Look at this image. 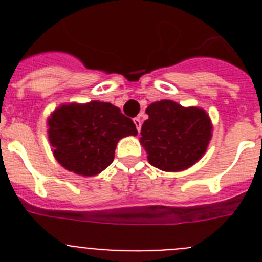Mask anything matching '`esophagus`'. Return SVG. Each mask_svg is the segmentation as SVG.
Listing matches in <instances>:
<instances>
[{
	"mask_svg": "<svg viewBox=\"0 0 262 262\" xmlns=\"http://www.w3.org/2000/svg\"><path fill=\"white\" fill-rule=\"evenodd\" d=\"M134 123H135L136 129L140 131V128H142V119L140 118H134Z\"/></svg>",
	"mask_w": 262,
	"mask_h": 262,
	"instance_id": "esophagus-1",
	"label": "esophagus"
}]
</instances>
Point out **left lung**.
Returning <instances> with one entry per match:
<instances>
[{"label": "left lung", "mask_w": 262, "mask_h": 262, "mask_svg": "<svg viewBox=\"0 0 262 262\" xmlns=\"http://www.w3.org/2000/svg\"><path fill=\"white\" fill-rule=\"evenodd\" d=\"M140 143L148 161L165 172H178L195 164L211 139V122L206 111L185 108L173 101H159L147 107Z\"/></svg>", "instance_id": "8db88e82"}]
</instances>
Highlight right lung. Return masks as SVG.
Listing matches in <instances>:
<instances>
[{"mask_svg":"<svg viewBox=\"0 0 262 262\" xmlns=\"http://www.w3.org/2000/svg\"><path fill=\"white\" fill-rule=\"evenodd\" d=\"M48 138L56 160L69 172L96 176L114 160L120 139L136 135L129 118L108 102L62 105L48 119Z\"/></svg>","mask_w":262,"mask_h":262,"instance_id":"obj_1","label":"right lung"}]
</instances>
